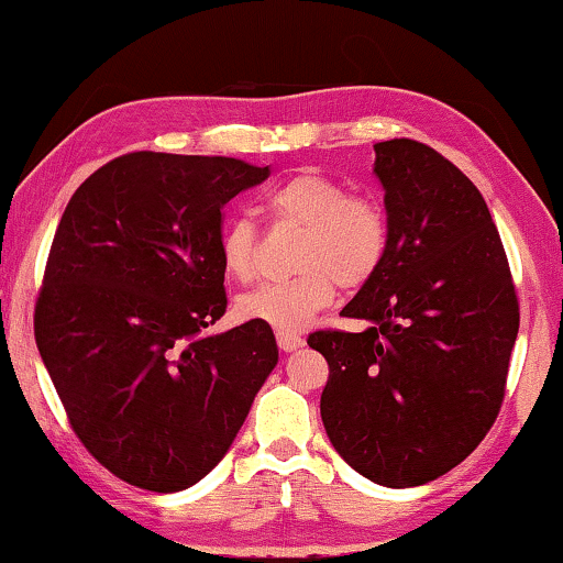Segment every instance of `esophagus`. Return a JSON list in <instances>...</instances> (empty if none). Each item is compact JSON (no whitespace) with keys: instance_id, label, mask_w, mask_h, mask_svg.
Returning a JSON list of instances; mask_svg holds the SVG:
<instances>
[{"instance_id":"obj_1","label":"esophagus","mask_w":563,"mask_h":563,"mask_svg":"<svg viewBox=\"0 0 563 563\" xmlns=\"http://www.w3.org/2000/svg\"><path fill=\"white\" fill-rule=\"evenodd\" d=\"M275 339H278V346L283 352H292L298 350V346H303V339H300V334H296V331L278 329L275 331Z\"/></svg>"}]
</instances>
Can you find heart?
I'll return each instance as SVG.
<instances>
[{"label":"heart","mask_w":563,"mask_h":563,"mask_svg":"<svg viewBox=\"0 0 563 563\" xmlns=\"http://www.w3.org/2000/svg\"><path fill=\"white\" fill-rule=\"evenodd\" d=\"M273 221L303 229L296 244L298 273L267 283L240 298V313L278 329L311 321L342 285L360 290L383 271L390 250V219L372 194H346L339 180L306 170L285 178L265 196ZM219 257L240 283H255L263 273L260 234L250 219L236 217L221 227Z\"/></svg>","instance_id":"obj_1"}]
</instances>
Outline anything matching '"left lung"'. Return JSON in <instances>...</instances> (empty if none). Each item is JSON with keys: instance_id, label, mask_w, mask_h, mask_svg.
<instances>
[{"instance_id": "1", "label": "left lung", "mask_w": 563, "mask_h": 563, "mask_svg": "<svg viewBox=\"0 0 563 563\" xmlns=\"http://www.w3.org/2000/svg\"><path fill=\"white\" fill-rule=\"evenodd\" d=\"M390 250L342 316L321 329V418L344 462L385 487H416L464 462L505 398L520 306L508 255L477 186L423 142L375 145Z\"/></svg>"}]
</instances>
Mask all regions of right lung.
Here are the masks:
<instances>
[{
	"label": "right lung",
	"instance_id": "obj_1",
	"mask_svg": "<svg viewBox=\"0 0 563 563\" xmlns=\"http://www.w3.org/2000/svg\"><path fill=\"white\" fill-rule=\"evenodd\" d=\"M271 168L126 153L63 211L35 300V342L78 441L114 477L178 493L232 446L278 364L271 323L206 334L227 311L224 203Z\"/></svg>",
	"mask_w": 563,
	"mask_h": 563
}]
</instances>
